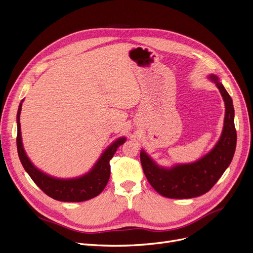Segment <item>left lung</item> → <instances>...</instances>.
<instances>
[{
	"label": "left lung",
	"mask_w": 253,
	"mask_h": 253,
	"mask_svg": "<svg viewBox=\"0 0 253 253\" xmlns=\"http://www.w3.org/2000/svg\"><path fill=\"white\" fill-rule=\"evenodd\" d=\"M220 91L225 106L223 127L214 147L200 160L188 164H176L170 168L156 164L141 149L140 160L148 182L160 195L170 199H190L209 191L230 166L236 150L237 133L233 100L219 78L208 75Z\"/></svg>",
	"instance_id": "left-lung-1"
}]
</instances>
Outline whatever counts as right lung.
<instances>
[{
    "mask_svg": "<svg viewBox=\"0 0 253 253\" xmlns=\"http://www.w3.org/2000/svg\"><path fill=\"white\" fill-rule=\"evenodd\" d=\"M23 100L20 102L17 111V152L19 160L25 168L26 172L33 179V181L42 189L47 196L62 202H83L99 196L106 187L110 178L109 162L113 158L117 148L126 141V137L116 139L108 146L99 160L95 162L91 169L82 176L75 178H56L48 175L36 167L23 148L21 128H20V112Z\"/></svg>",
    "mask_w": 253,
    "mask_h": 253,
    "instance_id": "obj_1",
    "label": "right lung"
}]
</instances>
